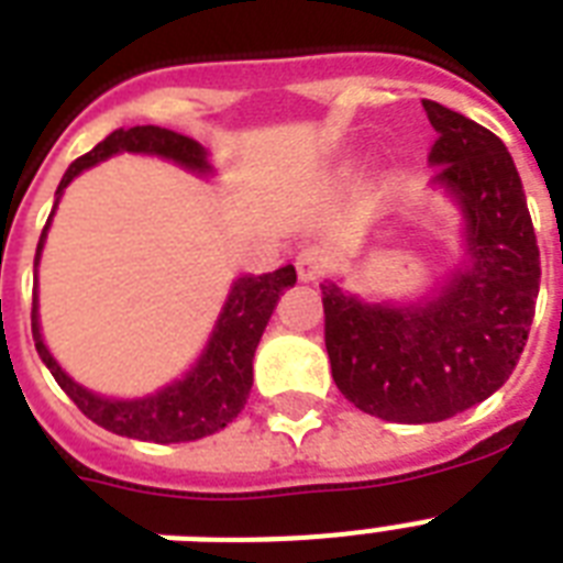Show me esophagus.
Returning <instances> with one entry per match:
<instances>
[{
    "label": "esophagus",
    "mask_w": 563,
    "mask_h": 563,
    "mask_svg": "<svg viewBox=\"0 0 563 563\" xmlns=\"http://www.w3.org/2000/svg\"><path fill=\"white\" fill-rule=\"evenodd\" d=\"M298 277L303 283H316L327 274V254L321 247H303L298 254Z\"/></svg>",
    "instance_id": "34e87169"
}]
</instances>
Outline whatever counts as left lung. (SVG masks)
<instances>
[{"label":"left lung","mask_w":563,"mask_h":563,"mask_svg":"<svg viewBox=\"0 0 563 563\" xmlns=\"http://www.w3.org/2000/svg\"><path fill=\"white\" fill-rule=\"evenodd\" d=\"M438 140L432 189L462 219V256L415 300L324 280V342L339 391L374 418L438 423L503 388L529 339L541 251L511 154L488 128L423 101Z\"/></svg>","instance_id":"obj_1"}]
</instances>
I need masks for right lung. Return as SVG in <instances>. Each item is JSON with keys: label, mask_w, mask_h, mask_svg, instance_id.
Instances as JSON below:
<instances>
[{"label": "right lung", "mask_w": 563, "mask_h": 563, "mask_svg": "<svg viewBox=\"0 0 563 563\" xmlns=\"http://www.w3.org/2000/svg\"><path fill=\"white\" fill-rule=\"evenodd\" d=\"M117 154H148L161 157L184 172H192L198 178H212L216 169L210 163V152L192 136H184L178 131L157 125H134L119 128L110 136H104L92 152L66 169V175L57 184L55 207L48 212V221L37 242V256H34V309H31V335L37 347L40 360L52 371L57 385L69 394V400L78 409L99 423L108 432L136 438V441H154V444H184V441H198L212 432H219L245 409L247 394L254 385V353L263 339L265 324L277 309V300L289 286H295L298 274L295 265L277 268L272 274H242L230 283V291L221 312L212 324V333L198 353V360L189 365L178 379L161 385L157 391L140 394V397H104L92 391L87 385L75 383L73 376L60 368V362L52 356V351L43 342L40 330V300H37V268L43 247H46L48 228L55 219L57 203L64 198V189L73 184L81 172L99 166L108 157Z\"/></svg>", "instance_id": "right-lung-1"}]
</instances>
